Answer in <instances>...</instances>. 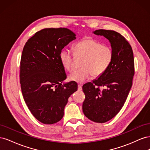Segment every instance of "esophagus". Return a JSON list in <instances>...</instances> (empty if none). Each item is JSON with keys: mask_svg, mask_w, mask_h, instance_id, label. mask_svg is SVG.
<instances>
[{"mask_svg": "<svg viewBox=\"0 0 150 150\" xmlns=\"http://www.w3.org/2000/svg\"><path fill=\"white\" fill-rule=\"evenodd\" d=\"M78 90L79 91L82 90V84H78Z\"/></svg>", "mask_w": 150, "mask_h": 150, "instance_id": "esophagus-1", "label": "esophagus"}]
</instances>
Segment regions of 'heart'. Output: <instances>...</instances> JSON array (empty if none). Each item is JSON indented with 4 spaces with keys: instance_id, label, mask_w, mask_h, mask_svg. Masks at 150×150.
I'll return each instance as SVG.
<instances>
[{
    "instance_id": "1",
    "label": "heart",
    "mask_w": 150,
    "mask_h": 150,
    "mask_svg": "<svg viewBox=\"0 0 150 150\" xmlns=\"http://www.w3.org/2000/svg\"><path fill=\"white\" fill-rule=\"evenodd\" d=\"M83 57L80 69H75L69 76L70 80L82 83L93 76H101L110 67L113 60L112 49L93 39H86L77 43L74 46V54L71 50L64 48L59 54L61 64L64 69L71 71L73 68L75 57Z\"/></svg>"
}]
</instances>
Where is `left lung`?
<instances>
[{"instance_id":"1","label":"left lung","mask_w":150,"mask_h":150,"mask_svg":"<svg viewBox=\"0 0 150 150\" xmlns=\"http://www.w3.org/2000/svg\"><path fill=\"white\" fill-rule=\"evenodd\" d=\"M93 33L110 40L114 52L107 71L98 79L83 86L84 115L94 122L103 123L114 117L123 106L133 84L134 62L132 48L121 34L104 29ZM100 87L105 88L101 90Z\"/></svg>"}]
</instances>
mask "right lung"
<instances>
[{
	"label": "right lung",
	"instance_id": "right-lung-1",
	"mask_svg": "<svg viewBox=\"0 0 150 150\" xmlns=\"http://www.w3.org/2000/svg\"><path fill=\"white\" fill-rule=\"evenodd\" d=\"M76 34L67 28L40 30L28 39L22 51L20 83L25 104L33 115L44 124L51 125L64 116L68 98L78 90L66 79L59 54Z\"/></svg>",
	"mask_w": 150,
	"mask_h": 150
}]
</instances>
